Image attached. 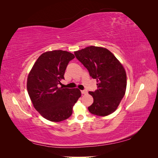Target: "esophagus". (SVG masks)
I'll return each mask as SVG.
<instances>
[{
	"mask_svg": "<svg viewBox=\"0 0 158 158\" xmlns=\"http://www.w3.org/2000/svg\"><path fill=\"white\" fill-rule=\"evenodd\" d=\"M81 93H82V94H85L88 93V92H87V90L84 89V90H81Z\"/></svg>",
	"mask_w": 158,
	"mask_h": 158,
	"instance_id": "obj_1",
	"label": "esophagus"
}]
</instances>
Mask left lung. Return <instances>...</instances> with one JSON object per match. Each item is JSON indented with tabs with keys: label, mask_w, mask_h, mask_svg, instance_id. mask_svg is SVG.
<instances>
[{
	"label": "left lung",
	"mask_w": 158,
	"mask_h": 158,
	"mask_svg": "<svg viewBox=\"0 0 158 158\" xmlns=\"http://www.w3.org/2000/svg\"><path fill=\"white\" fill-rule=\"evenodd\" d=\"M74 55L96 79L98 89L89 92L94 103L89 111L97 116H107L117 109L127 88L125 69L111 51L103 47L90 46L75 51Z\"/></svg>",
	"instance_id": "8db88e82"
}]
</instances>
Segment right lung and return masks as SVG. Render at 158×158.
Wrapping results in <instances>:
<instances>
[{"instance_id": "right-lung-1", "label": "right lung", "mask_w": 158, "mask_h": 158, "mask_svg": "<svg viewBox=\"0 0 158 158\" xmlns=\"http://www.w3.org/2000/svg\"><path fill=\"white\" fill-rule=\"evenodd\" d=\"M71 52L55 50L43 53L28 75L27 89L33 107L45 118L52 122L64 121L71 116L73 107L81 96L78 88H59L64 80Z\"/></svg>"}]
</instances>
